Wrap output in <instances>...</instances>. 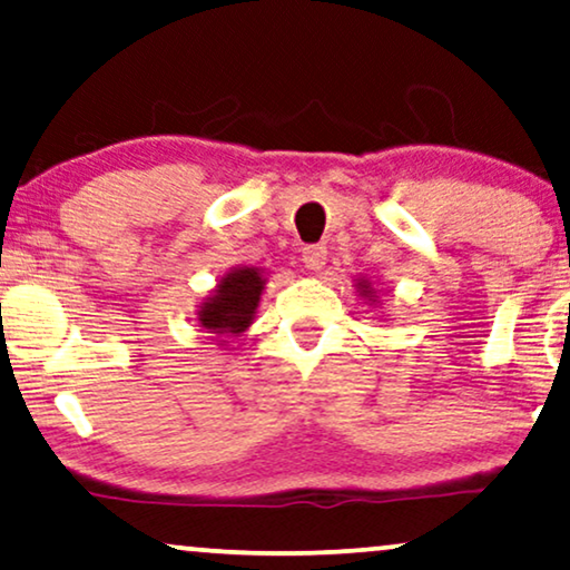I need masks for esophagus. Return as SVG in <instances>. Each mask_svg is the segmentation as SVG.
<instances>
[{
  "label": "esophagus",
  "mask_w": 570,
  "mask_h": 570,
  "mask_svg": "<svg viewBox=\"0 0 570 570\" xmlns=\"http://www.w3.org/2000/svg\"><path fill=\"white\" fill-rule=\"evenodd\" d=\"M328 249L323 244H309V247L302 249V263H305L307 271H321L326 265Z\"/></svg>",
  "instance_id": "34e87169"
}]
</instances>
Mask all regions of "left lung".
I'll list each match as a JSON object with an SVG mask.
<instances>
[{
  "label": "left lung",
  "instance_id": "obj_1",
  "mask_svg": "<svg viewBox=\"0 0 570 570\" xmlns=\"http://www.w3.org/2000/svg\"><path fill=\"white\" fill-rule=\"evenodd\" d=\"M357 289H360V294H363V297H368V299L373 297V294H376V292L371 289V284H368V281H365V278L357 281ZM373 302H376V299H373Z\"/></svg>",
  "mask_w": 570,
  "mask_h": 570
}]
</instances>
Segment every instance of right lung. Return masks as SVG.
Instances as JSON below:
<instances>
[{"label": "right lung", "mask_w": 570, "mask_h": 570, "mask_svg": "<svg viewBox=\"0 0 570 570\" xmlns=\"http://www.w3.org/2000/svg\"><path fill=\"white\" fill-rule=\"evenodd\" d=\"M265 278L261 268H234L218 281L210 297L197 309L199 326L215 336H239L255 321Z\"/></svg>", "instance_id": "1"}]
</instances>
